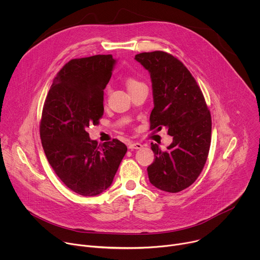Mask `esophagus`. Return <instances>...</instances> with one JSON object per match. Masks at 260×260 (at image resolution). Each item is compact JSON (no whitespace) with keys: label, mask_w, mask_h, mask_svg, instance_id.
<instances>
[{"label":"esophagus","mask_w":260,"mask_h":260,"mask_svg":"<svg viewBox=\"0 0 260 260\" xmlns=\"http://www.w3.org/2000/svg\"><path fill=\"white\" fill-rule=\"evenodd\" d=\"M128 148L129 149H141V148H143V145L141 143H131Z\"/></svg>","instance_id":"34e87169"}]
</instances>
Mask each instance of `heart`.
<instances>
[{"mask_svg":"<svg viewBox=\"0 0 260 260\" xmlns=\"http://www.w3.org/2000/svg\"><path fill=\"white\" fill-rule=\"evenodd\" d=\"M140 84H142V83L139 82L138 80L134 79V78H129V79L126 80V86H127V89H128V90L135 88L136 86H138V85H140Z\"/></svg>","mask_w":260,"mask_h":260,"instance_id":"1","label":"heart"}]
</instances>
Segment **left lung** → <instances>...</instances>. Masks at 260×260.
Instances as JSON below:
<instances>
[{
  "instance_id": "left-lung-1",
  "label": "left lung",
  "mask_w": 260,
  "mask_h": 260,
  "mask_svg": "<svg viewBox=\"0 0 260 260\" xmlns=\"http://www.w3.org/2000/svg\"><path fill=\"white\" fill-rule=\"evenodd\" d=\"M135 58L149 71L154 108L150 129L165 127L173 137L168 150L151 143L154 161L147 168L156 188L176 193L189 187L208 158L212 119L205 96L188 69L165 51L143 52Z\"/></svg>"
}]
</instances>
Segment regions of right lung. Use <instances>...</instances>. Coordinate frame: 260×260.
<instances>
[{"mask_svg": "<svg viewBox=\"0 0 260 260\" xmlns=\"http://www.w3.org/2000/svg\"><path fill=\"white\" fill-rule=\"evenodd\" d=\"M114 63L111 54L69 60L43 106L40 138L47 160L66 186L83 197L98 196L112 184L127 151L117 139L99 145L86 131L104 115V89Z\"/></svg>", "mask_w": 260, "mask_h": 260, "instance_id": "add662e5", "label": "right lung"}]
</instances>
